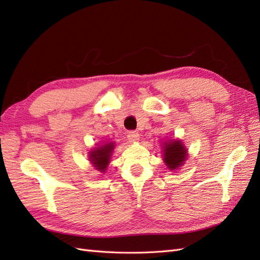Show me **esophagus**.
<instances>
[{
  "label": "esophagus",
  "instance_id": "1",
  "mask_svg": "<svg viewBox=\"0 0 260 260\" xmlns=\"http://www.w3.org/2000/svg\"><path fill=\"white\" fill-rule=\"evenodd\" d=\"M127 137H128V141L129 142L135 143V142H137V141L140 140V134L137 133V132H135V131H131L129 133H128V135H127Z\"/></svg>",
  "mask_w": 260,
  "mask_h": 260
}]
</instances>
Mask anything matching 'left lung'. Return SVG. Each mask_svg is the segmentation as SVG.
Masks as SVG:
<instances>
[{
  "instance_id": "1",
  "label": "left lung",
  "mask_w": 260,
  "mask_h": 260,
  "mask_svg": "<svg viewBox=\"0 0 260 260\" xmlns=\"http://www.w3.org/2000/svg\"><path fill=\"white\" fill-rule=\"evenodd\" d=\"M163 159L170 170H176L183 165L187 156V151L180 140L165 141L163 143Z\"/></svg>"
}]
</instances>
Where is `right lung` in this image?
Returning <instances> with one entry per match:
<instances>
[{"label":"right lung","mask_w":260,"mask_h":260,"mask_svg":"<svg viewBox=\"0 0 260 260\" xmlns=\"http://www.w3.org/2000/svg\"><path fill=\"white\" fill-rule=\"evenodd\" d=\"M114 147H115V144L113 142H110V143H106V144L104 145H99L98 147H95L92 151H90L89 159L93 167L96 168V170L101 171L103 173L106 171L108 164L110 162L109 159L112 157Z\"/></svg>","instance_id":"right-lung-1"}]
</instances>
